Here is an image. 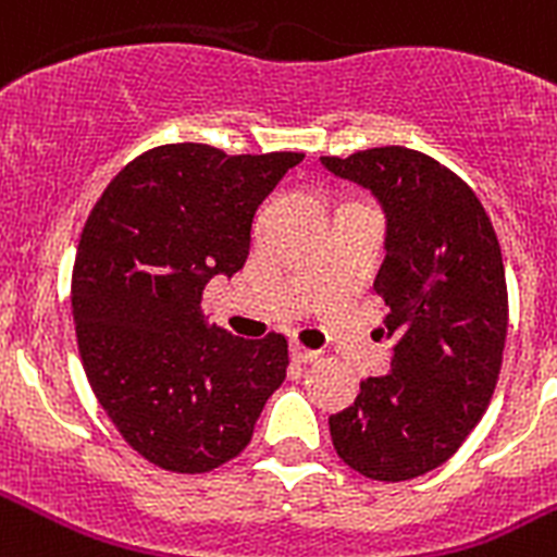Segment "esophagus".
<instances>
[{"label":"esophagus","instance_id":"obj_1","mask_svg":"<svg viewBox=\"0 0 557 557\" xmlns=\"http://www.w3.org/2000/svg\"><path fill=\"white\" fill-rule=\"evenodd\" d=\"M294 359L299 361V364H312V361L321 359V350H312V348H305L301 343L294 345Z\"/></svg>","mask_w":557,"mask_h":557}]
</instances>
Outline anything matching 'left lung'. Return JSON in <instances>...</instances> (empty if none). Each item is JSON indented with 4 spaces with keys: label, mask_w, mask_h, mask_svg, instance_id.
I'll use <instances>...</instances> for the list:
<instances>
[{
    "label": "left lung",
    "mask_w": 557,
    "mask_h": 557,
    "mask_svg": "<svg viewBox=\"0 0 557 557\" xmlns=\"http://www.w3.org/2000/svg\"><path fill=\"white\" fill-rule=\"evenodd\" d=\"M321 163L386 212L375 290L394 337L392 372L329 416L332 444L361 476L408 482L444 466L493 399L509 326L504 256L476 193L430 154L377 147Z\"/></svg>",
    "instance_id": "1"
}]
</instances>
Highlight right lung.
Masks as SVG:
<instances>
[{
    "label": "right lung",
    "instance_id": "1",
    "mask_svg": "<svg viewBox=\"0 0 557 557\" xmlns=\"http://www.w3.org/2000/svg\"><path fill=\"white\" fill-rule=\"evenodd\" d=\"M301 152L165 144L124 165L81 231L78 354L97 403L144 460L207 473L234 460L288 370V339L207 326L201 294L250 252L256 209Z\"/></svg>",
    "mask_w": 557,
    "mask_h": 557
}]
</instances>
